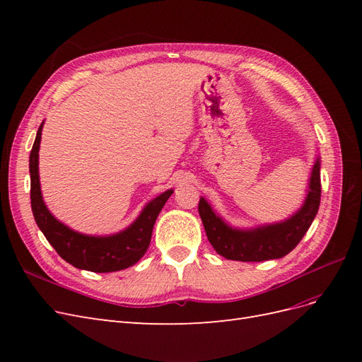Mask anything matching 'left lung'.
Masks as SVG:
<instances>
[{
	"label": "left lung",
	"mask_w": 362,
	"mask_h": 362,
	"mask_svg": "<svg viewBox=\"0 0 362 362\" xmlns=\"http://www.w3.org/2000/svg\"><path fill=\"white\" fill-rule=\"evenodd\" d=\"M308 185V194H306L299 211H296L284 222L254 229L231 228L213 211L211 205L205 201V198H201L198 210L208 242L211 243L218 255L226 259L246 262L286 257L299 245L319 211L322 196L320 158H317L314 163Z\"/></svg>",
	"instance_id": "1"
}]
</instances>
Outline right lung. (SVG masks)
<instances>
[{
	"label": "right lung",
	"instance_id": "right-lung-1",
	"mask_svg": "<svg viewBox=\"0 0 362 362\" xmlns=\"http://www.w3.org/2000/svg\"><path fill=\"white\" fill-rule=\"evenodd\" d=\"M43 122L40 124L35 145L30 152V178H31V210L35 221L49 245L57 254L76 269L95 273L117 272L131 267L145 255L151 243L152 229L161 208L170 198L173 190H168L152 199L136 221L124 231L113 235L95 237L74 231L59 222L47 208L42 198L39 181V146Z\"/></svg>",
	"mask_w": 362,
	"mask_h": 362
}]
</instances>
